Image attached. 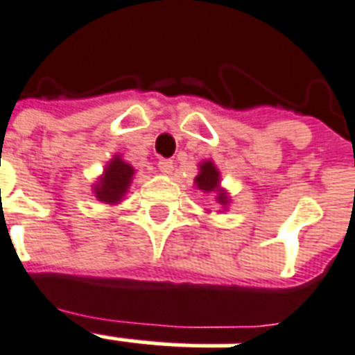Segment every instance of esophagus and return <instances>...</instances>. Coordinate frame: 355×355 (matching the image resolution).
<instances>
[{
    "label": "esophagus",
    "instance_id": "1",
    "mask_svg": "<svg viewBox=\"0 0 355 355\" xmlns=\"http://www.w3.org/2000/svg\"><path fill=\"white\" fill-rule=\"evenodd\" d=\"M158 169L162 171V175H171V173H173V162H171V159H159Z\"/></svg>",
    "mask_w": 355,
    "mask_h": 355
}]
</instances>
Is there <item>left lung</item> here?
<instances>
[{"mask_svg":"<svg viewBox=\"0 0 355 355\" xmlns=\"http://www.w3.org/2000/svg\"><path fill=\"white\" fill-rule=\"evenodd\" d=\"M196 188L202 193H214L216 202H220L223 210L231 205V196L221 186V173L212 159H202L199 164V175L196 177Z\"/></svg>","mask_w":355,"mask_h":355,"instance_id":"obj_1","label":"left lung"}]
</instances>
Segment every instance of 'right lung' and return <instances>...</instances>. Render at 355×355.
Returning <instances> with one entry per match:
<instances>
[{
	"label": "right lung",
	"mask_w": 355,
	"mask_h": 355,
	"mask_svg": "<svg viewBox=\"0 0 355 355\" xmlns=\"http://www.w3.org/2000/svg\"><path fill=\"white\" fill-rule=\"evenodd\" d=\"M135 169L132 164L124 162L121 154H115L107 164L98 180L93 184V193L104 205H119L123 202L130 184L134 180Z\"/></svg>",
	"instance_id": "obj_1"
}]
</instances>
